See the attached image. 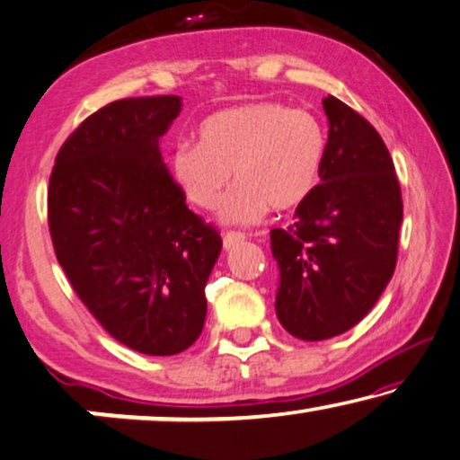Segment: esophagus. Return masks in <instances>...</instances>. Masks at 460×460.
<instances>
[{
  "label": "esophagus",
  "instance_id": "obj_1",
  "mask_svg": "<svg viewBox=\"0 0 460 460\" xmlns=\"http://www.w3.org/2000/svg\"><path fill=\"white\" fill-rule=\"evenodd\" d=\"M245 239V235L243 233H237V231H229L227 235L223 237V248L225 250H231V248H235L237 243H242Z\"/></svg>",
  "mask_w": 460,
  "mask_h": 460
}]
</instances>
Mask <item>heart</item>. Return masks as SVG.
I'll list each match as a JSON object with an SVG mask.
<instances>
[{
    "label": "heart",
    "mask_w": 460,
    "mask_h": 460,
    "mask_svg": "<svg viewBox=\"0 0 460 460\" xmlns=\"http://www.w3.org/2000/svg\"><path fill=\"white\" fill-rule=\"evenodd\" d=\"M325 152V128L306 110L252 102L210 114L198 128V146H179L171 166L187 199L204 210L221 202L233 172L237 187L218 217L250 225L269 206L277 212L300 206L319 183Z\"/></svg>",
    "instance_id": "obj_1"
}]
</instances>
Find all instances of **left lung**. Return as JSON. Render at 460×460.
<instances>
[{"mask_svg": "<svg viewBox=\"0 0 460 460\" xmlns=\"http://www.w3.org/2000/svg\"><path fill=\"white\" fill-rule=\"evenodd\" d=\"M321 183L288 229L270 231L279 267L275 310L288 333L321 341L367 316L398 256L402 196L390 152L368 120L333 95Z\"/></svg>", "mask_w": 460, "mask_h": 460, "instance_id": "obj_1", "label": "left lung"}]
</instances>
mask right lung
<instances>
[{
  "label": "right lung",
  "instance_id": "right-lung-1",
  "mask_svg": "<svg viewBox=\"0 0 460 460\" xmlns=\"http://www.w3.org/2000/svg\"><path fill=\"white\" fill-rule=\"evenodd\" d=\"M179 95L128 98L89 116L56 156L48 218L58 262L100 325L135 352L172 357L199 338L221 254L160 154Z\"/></svg>",
  "mask_w": 460,
  "mask_h": 460
}]
</instances>
